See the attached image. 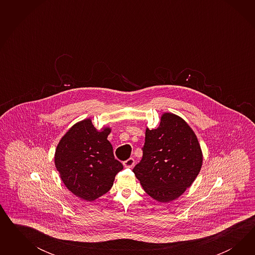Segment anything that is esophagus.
Here are the masks:
<instances>
[{
    "instance_id": "34e87169",
    "label": "esophagus",
    "mask_w": 255,
    "mask_h": 255,
    "mask_svg": "<svg viewBox=\"0 0 255 255\" xmlns=\"http://www.w3.org/2000/svg\"><path fill=\"white\" fill-rule=\"evenodd\" d=\"M133 164H134V159L133 158H129L124 162V165L125 167H131V166H133Z\"/></svg>"
}]
</instances>
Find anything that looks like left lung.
<instances>
[{"label":"left lung","mask_w":255,"mask_h":255,"mask_svg":"<svg viewBox=\"0 0 255 255\" xmlns=\"http://www.w3.org/2000/svg\"><path fill=\"white\" fill-rule=\"evenodd\" d=\"M143 157L132 172L155 200H175L200 172L203 156L196 135L185 122L164 113L157 129L146 130Z\"/></svg>","instance_id":"left-lung-1"}]
</instances>
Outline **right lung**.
<instances>
[{
  "instance_id": "add662e5",
  "label": "right lung",
  "mask_w": 255,
  "mask_h": 255,
  "mask_svg": "<svg viewBox=\"0 0 255 255\" xmlns=\"http://www.w3.org/2000/svg\"><path fill=\"white\" fill-rule=\"evenodd\" d=\"M109 128L98 131L90 119L75 124L58 144L55 165L74 194L93 201L108 193L124 165L108 140Z\"/></svg>"
}]
</instances>
